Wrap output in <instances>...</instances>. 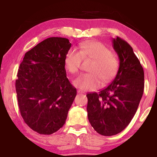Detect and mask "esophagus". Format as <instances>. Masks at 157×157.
<instances>
[{
	"label": "esophagus",
	"instance_id": "esophagus-1",
	"mask_svg": "<svg viewBox=\"0 0 157 157\" xmlns=\"http://www.w3.org/2000/svg\"><path fill=\"white\" fill-rule=\"evenodd\" d=\"M78 94H83V92H82V91H80V90H78Z\"/></svg>",
	"mask_w": 157,
	"mask_h": 157
}]
</instances>
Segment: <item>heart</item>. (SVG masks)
<instances>
[{
	"instance_id": "obj_1",
	"label": "heart",
	"mask_w": 157,
	"mask_h": 157,
	"mask_svg": "<svg viewBox=\"0 0 157 157\" xmlns=\"http://www.w3.org/2000/svg\"><path fill=\"white\" fill-rule=\"evenodd\" d=\"M82 58L94 61L89 69L91 73H83L73 80L76 87L84 91H94L103 83L111 80L118 71V62L111 50L98 41H87L79 46V51L71 48L66 52L64 64L67 71L75 74L80 68Z\"/></svg>"
}]
</instances>
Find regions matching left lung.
Segmentation results:
<instances>
[{
    "mask_svg": "<svg viewBox=\"0 0 157 157\" xmlns=\"http://www.w3.org/2000/svg\"><path fill=\"white\" fill-rule=\"evenodd\" d=\"M113 48L120 65L117 75L99 93H89L87 113L98 134L113 136L126 128L136 113L144 90V71L131 46L117 36Z\"/></svg>",
    "mask_w": 157,
    "mask_h": 157,
    "instance_id": "obj_1",
    "label": "left lung"
}]
</instances>
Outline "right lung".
<instances>
[{
  "label": "right lung",
  "mask_w": 157,
  "mask_h": 157,
  "mask_svg": "<svg viewBox=\"0 0 157 157\" xmlns=\"http://www.w3.org/2000/svg\"><path fill=\"white\" fill-rule=\"evenodd\" d=\"M71 47L68 39L50 37L26 52L18 68L15 86L21 115L40 134L63 127L77 95L64 64Z\"/></svg>",
  "instance_id": "add662e5"
}]
</instances>
